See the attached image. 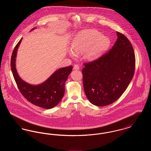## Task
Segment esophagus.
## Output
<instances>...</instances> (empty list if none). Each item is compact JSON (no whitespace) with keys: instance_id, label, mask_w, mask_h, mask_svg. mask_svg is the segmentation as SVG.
Instances as JSON below:
<instances>
[{"instance_id":"obj_1","label":"esophagus","mask_w":151,"mask_h":151,"mask_svg":"<svg viewBox=\"0 0 151 151\" xmlns=\"http://www.w3.org/2000/svg\"><path fill=\"white\" fill-rule=\"evenodd\" d=\"M73 69L74 70H79V66L78 65H73Z\"/></svg>"}]
</instances>
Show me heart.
<instances>
[{
  "mask_svg": "<svg viewBox=\"0 0 151 151\" xmlns=\"http://www.w3.org/2000/svg\"><path fill=\"white\" fill-rule=\"evenodd\" d=\"M110 43L108 37L102 36L96 30H86L80 33L74 38L72 49L68 50L69 55L76 57L77 54L84 52V58L94 60L106 50Z\"/></svg>",
  "mask_w": 151,
  "mask_h": 151,
  "instance_id": "obj_1",
  "label": "heart"
}]
</instances>
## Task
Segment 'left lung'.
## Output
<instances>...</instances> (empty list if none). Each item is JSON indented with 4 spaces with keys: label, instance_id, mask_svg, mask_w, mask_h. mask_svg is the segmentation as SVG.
<instances>
[{
    "label": "left lung",
    "instance_id": "obj_1",
    "mask_svg": "<svg viewBox=\"0 0 151 151\" xmlns=\"http://www.w3.org/2000/svg\"><path fill=\"white\" fill-rule=\"evenodd\" d=\"M113 47L82 70L88 99L94 105L105 106L117 100L129 86L135 68V56L129 39L117 32Z\"/></svg>",
    "mask_w": 151,
    "mask_h": 151
}]
</instances>
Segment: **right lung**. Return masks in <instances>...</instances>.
I'll return each mask as SVG.
<instances>
[{
	"label": "right lung",
	"instance_id": "obj_1",
	"mask_svg": "<svg viewBox=\"0 0 151 151\" xmlns=\"http://www.w3.org/2000/svg\"><path fill=\"white\" fill-rule=\"evenodd\" d=\"M22 40V38L14 47L11 59V70L17 87L22 96L32 104L43 109L54 108L64 96L65 82L72 71V66L58 69L41 84H29L20 78L16 69L17 51Z\"/></svg>",
	"mask_w": 151,
	"mask_h": 151
}]
</instances>
